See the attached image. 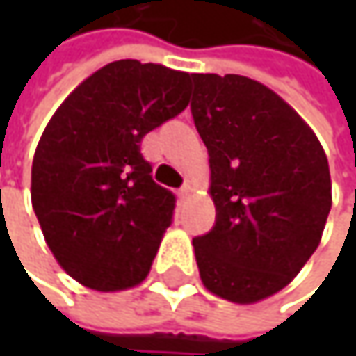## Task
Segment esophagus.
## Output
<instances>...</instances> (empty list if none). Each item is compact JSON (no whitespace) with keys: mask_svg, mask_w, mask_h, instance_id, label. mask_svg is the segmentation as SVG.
<instances>
[{"mask_svg":"<svg viewBox=\"0 0 356 356\" xmlns=\"http://www.w3.org/2000/svg\"><path fill=\"white\" fill-rule=\"evenodd\" d=\"M191 191H193V181H187V183L179 189V195L185 200V197H189V195H191Z\"/></svg>","mask_w":356,"mask_h":356,"instance_id":"1","label":"esophagus"}]
</instances>
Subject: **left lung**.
Instances as JSON below:
<instances>
[{
	"label": "left lung",
	"mask_w": 356,
	"mask_h": 356,
	"mask_svg": "<svg viewBox=\"0 0 356 356\" xmlns=\"http://www.w3.org/2000/svg\"><path fill=\"white\" fill-rule=\"evenodd\" d=\"M191 115L210 156L214 229L193 239L204 286L249 305L282 291L332 208L325 152L303 117L257 80L193 74Z\"/></svg>",
	"instance_id": "1"
}]
</instances>
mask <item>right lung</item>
<instances>
[{"mask_svg":"<svg viewBox=\"0 0 356 356\" xmlns=\"http://www.w3.org/2000/svg\"><path fill=\"white\" fill-rule=\"evenodd\" d=\"M191 76L121 59L88 76L49 119L31 200L57 264L80 284H140L171 225L175 195L152 181L142 138L187 107Z\"/></svg>","mask_w":356,"mask_h":356,"instance_id":"obj_1","label":"right lung"}]
</instances>
